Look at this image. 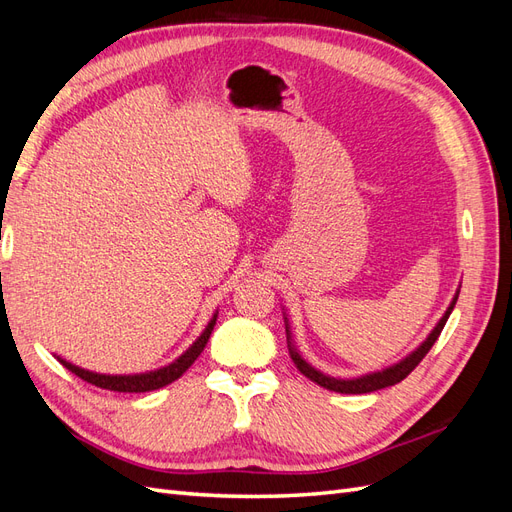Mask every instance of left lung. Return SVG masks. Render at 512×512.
Instances as JSON below:
<instances>
[{
	"mask_svg": "<svg viewBox=\"0 0 512 512\" xmlns=\"http://www.w3.org/2000/svg\"><path fill=\"white\" fill-rule=\"evenodd\" d=\"M457 297H459V290L455 292V297L451 301V305H448V309L444 312V316L440 318V322L433 327V331L427 335L425 342L418 346L414 352H410L406 359H401L399 363L386 367L382 371H374V374H365V376H359V378H333V376H327L322 374V371H318L316 367L309 365L303 356L297 352V348L292 346V337H290V327H288V320H286V339H288V350H290V359L292 363L297 365V369L301 371L303 376H307L312 382L324 386L327 391H335V393H344V395H361V393H371V391H380V389H386V386H393L397 382L404 380L410 371L421 363L425 359V354L431 350V346L436 344V339L440 337L444 324L448 320V316H451L453 307L457 303Z\"/></svg>",
	"mask_w": 512,
	"mask_h": 512,
	"instance_id": "obj_1",
	"label": "left lung"
}]
</instances>
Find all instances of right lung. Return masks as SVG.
Returning a JSON list of instances; mask_svg holds the SVG:
<instances>
[{"label":"right lung","mask_w":512,"mask_h":512,"mask_svg":"<svg viewBox=\"0 0 512 512\" xmlns=\"http://www.w3.org/2000/svg\"><path fill=\"white\" fill-rule=\"evenodd\" d=\"M215 320H218V314H213V318L209 320L207 329L200 333V337L196 339V342L185 350L179 359H175L170 365L166 367H160L156 371H145V374H134V376H106V374H96V371H89V369H83V367H76L64 359H59V363L64 365L66 369H70L74 376H79L81 380L89 382V384H96L100 386V389H106V391H117V393H147V391H156V389H162V386L175 382L177 378H181L185 371L190 369V365L198 359V354L205 350L209 337H211V331L215 327Z\"/></svg>","instance_id":"right-lung-1"}]
</instances>
